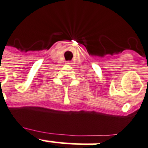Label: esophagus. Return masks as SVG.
<instances>
[{"label": "esophagus", "mask_w": 148, "mask_h": 148, "mask_svg": "<svg viewBox=\"0 0 148 148\" xmlns=\"http://www.w3.org/2000/svg\"><path fill=\"white\" fill-rule=\"evenodd\" d=\"M66 64H67V65H71V62H70V61H67L66 63Z\"/></svg>", "instance_id": "obj_1"}]
</instances>
